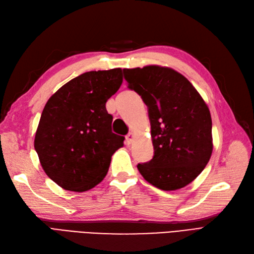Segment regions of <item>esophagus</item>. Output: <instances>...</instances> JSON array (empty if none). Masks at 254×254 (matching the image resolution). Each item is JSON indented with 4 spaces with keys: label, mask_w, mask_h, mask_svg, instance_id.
<instances>
[{
    "label": "esophagus",
    "mask_w": 254,
    "mask_h": 254,
    "mask_svg": "<svg viewBox=\"0 0 254 254\" xmlns=\"http://www.w3.org/2000/svg\"><path fill=\"white\" fill-rule=\"evenodd\" d=\"M127 144H132V141L134 139V133L133 132H129L127 135Z\"/></svg>",
    "instance_id": "34e87169"
}]
</instances>
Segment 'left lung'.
I'll use <instances>...</instances> for the list:
<instances>
[{
	"instance_id": "obj_1",
	"label": "left lung",
	"mask_w": 254,
	"mask_h": 254,
	"mask_svg": "<svg viewBox=\"0 0 254 254\" xmlns=\"http://www.w3.org/2000/svg\"><path fill=\"white\" fill-rule=\"evenodd\" d=\"M128 88L148 107L153 158L137 168L149 184L164 191L189 185L212 153L209 108L187 78L170 67L125 68Z\"/></svg>"
}]
</instances>
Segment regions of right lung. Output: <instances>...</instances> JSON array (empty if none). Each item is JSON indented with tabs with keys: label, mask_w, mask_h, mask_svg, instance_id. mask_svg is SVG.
Masks as SVG:
<instances>
[{
	"label": "right lung",
	"mask_w": 254,
	"mask_h": 254,
	"mask_svg": "<svg viewBox=\"0 0 254 254\" xmlns=\"http://www.w3.org/2000/svg\"><path fill=\"white\" fill-rule=\"evenodd\" d=\"M122 69L92 70L50 97L36 129L34 147L47 176L64 190L83 192L99 185L125 136L113 133L106 102L119 90Z\"/></svg>",
	"instance_id": "right-lung-1"
}]
</instances>
